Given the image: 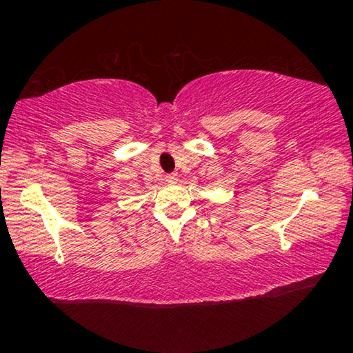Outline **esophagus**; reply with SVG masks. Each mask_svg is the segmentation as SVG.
<instances>
[{"label":"esophagus","mask_w":353,"mask_h":353,"mask_svg":"<svg viewBox=\"0 0 353 353\" xmlns=\"http://www.w3.org/2000/svg\"><path fill=\"white\" fill-rule=\"evenodd\" d=\"M165 181L168 182V183H171V185H174V183H177V181H179V176L176 174V172H172V174H168L165 177Z\"/></svg>","instance_id":"esophagus-1"}]
</instances>
